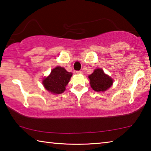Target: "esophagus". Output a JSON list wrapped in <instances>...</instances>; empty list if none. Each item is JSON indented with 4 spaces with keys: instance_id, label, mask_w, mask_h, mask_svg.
<instances>
[{
    "instance_id": "34e87169",
    "label": "esophagus",
    "mask_w": 151,
    "mask_h": 151,
    "mask_svg": "<svg viewBox=\"0 0 151 151\" xmlns=\"http://www.w3.org/2000/svg\"><path fill=\"white\" fill-rule=\"evenodd\" d=\"M76 74H77V75H81V74H83V71L78 70V71H76Z\"/></svg>"
}]
</instances>
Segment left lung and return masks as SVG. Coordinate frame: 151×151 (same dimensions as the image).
<instances>
[{
  "label": "left lung",
  "mask_w": 151,
  "mask_h": 151,
  "mask_svg": "<svg viewBox=\"0 0 151 151\" xmlns=\"http://www.w3.org/2000/svg\"><path fill=\"white\" fill-rule=\"evenodd\" d=\"M90 85L94 91H104L112 85L113 81L102 69L98 68L89 76Z\"/></svg>",
  "instance_id": "left-lung-1"
}]
</instances>
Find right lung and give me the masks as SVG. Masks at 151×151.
<instances>
[{"label":"right lung","instance_id":"1","mask_svg":"<svg viewBox=\"0 0 151 151\" xmlns=\"http://www.w3.org/2000/svg\"><path fill=\"white\" fill-rule=\"evenodd\" d=\"M71 76V73L67 72L62 67L57 66L51 70L50 75L44 78L42 84L47 91L60 94L65 91Z\"/></svg>","mask_w":151,"mask_h":151}]
</instances>
